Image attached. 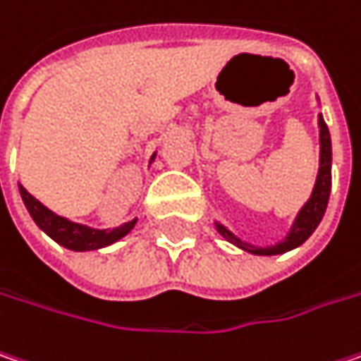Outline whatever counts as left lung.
Segmentation results:
<instances>
[{
	"label": "left lung",
	"instance_id": "1",
	"mask_svg": "<svg viewBox=\"0 0 361 361\" xmlns=\"http://www.w3.org/2000/svg\"><path fill=\"white\" fill-rule=\"evenodd\" d=\"M319 142H321L319 173H317L312 194H310L307 204L298 210V214H296V219H294V223L290 226L286 237L282 241H278L276 245L257 247V245H251L243 241V239H239L224 224L214 223L216 224V231L223 235L228 243L237 245L239 249H243L247 253H253V255H280V253H286V251H292V249L300 247L314 233V228L323 221V214L327 210L329 194H331V135H329L327 124L323 120V114H319Z\"/></svg>",
	"mask_w": 361,
	"mask_h": 361
}]
</instances>
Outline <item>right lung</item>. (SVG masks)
I'll return each instance as SVG.
<instances>
[{
	"label": "right lung",
	"instance_id": "add662e5",
	"mask_svg": "<svg viewBox=\"0 0 361 361\" xmlns=\"http://www.w3.org/2000/svg\"><path fill=\"white\" fill-rule=\"evenodd\" d=\"M153 159H155V155L151 157V161ZM18 188H20V196L24 200V206L28 208L38 228H42L53 241L71 249V251H96L102 247H108V245L120 241L122 237H126L137 224V219L120 224L116 228H92L87 224L73 223L65 216H59L53 210H49L42 202L36 200L24 185H18Z\"/></svg>",
	"mask_w": 361,
	"mask_h": 361
}]
</instances>
